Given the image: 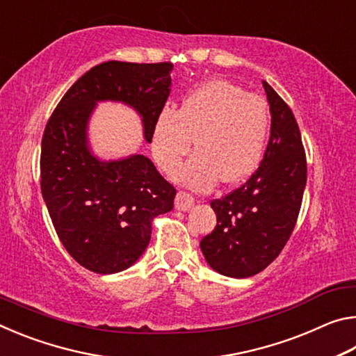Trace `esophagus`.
I'll list each match as a JSON object with an SVG mask.
<instances>
[{"label":"esophagus","mask_w":356,"mask_h":356,"mask_svg":"<svg viewBox=\"0 0 356 356\" xmlns=\"http://www.w3.org/2000/svg\"><path fill=\"white\" fill-rule=\"evenodd\" d=\"M195 204V197L186 191H179L176 196V209L177 210H188Z\"/></svg>","instance_id":"1"}]
</instances>
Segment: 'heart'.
Here are the masks:
<instances>
[{
	"label": "heart",
	"instance_id": "heart-1",
	"mask_svg": "<svg viewBox=\"0 0 356 356\" xmlns=\"http://www.w3.org/2000/svg\"><path fill=\"white\" fill-rule=\"evenodd\" d=\"M268 127L267 100L226 80H210L186 95L179 110L161 108L150 149L160 170L174 176L196 140L197 154L179 179L193 188L207 190L220 179L238 184L256 171Z\"/></svg>",
	"mask_w": 356,
	"mask_h": 356
}]
</instances>
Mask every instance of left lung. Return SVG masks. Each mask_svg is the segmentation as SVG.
Wrapping results in <instances>:
<instances>
[{
  "label": "left lung",
  "mask_w": 356,
  "mask_h": 356,
  "mask_svg": "<svg viewBox=\"0 0 356 356\" xmlns=\"http://www.w3.org/2000/svg\"><path fill=\"white\" fill-rule=\"evenodd\" d=\"M272 130L264 159L246 182L210 201L216 226L201 240L210 267L231 278L267 268L291 238L308 179V165L293 113L267 81Z\"/></svg>",
  "instance_id": "1"
}]
</instances>
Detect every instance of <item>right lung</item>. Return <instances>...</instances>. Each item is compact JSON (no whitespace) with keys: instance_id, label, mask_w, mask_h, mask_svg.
Returning a JSON list of instances; mask_svg holds the SVG:
<instances>
[{"instance_id":"obj_1","label":"right lung","mask_w":356,"mask_h":356,"mask_svg":"<svg viewBox=\"0 0 356 356\" xmlns=\"http://www.w3.org/2000/svg\"><path fill=\"white\" fill-rule=\"evenodd\" d=\"M171 63L108 61L72 84L45 125L40 190L64 248L84 268L110 275L129 268L147 248L152 221L174 207L176 188L144 155L99 161L86 146L97 100H120L143 116L150 143L171 86Z\"/></svg>"}]
</instances>
